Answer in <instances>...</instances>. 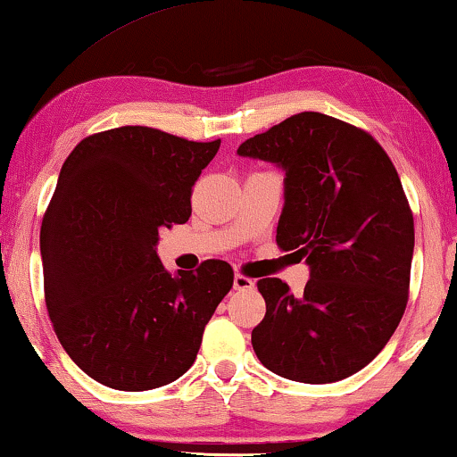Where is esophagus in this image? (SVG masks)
Here are the masks:
<instances>
[{
	"instance_id": "esophagus-1",
	"label": "esophagus",
	"mask_w": 457,
	"mask_h": 457,
	"mask_svg": "<svg viewBox=\"0 0 457 457\" xmlns=\"http://www.w3.org/2000/svg\"><path fill=\"white\" fill-rule=\"evenodd\" d=\"M233 287H235V291H249V289H253L255 283L252 278L243 277V274L237 272L235 278H233Z\"/></svg>"
}]
</instances>
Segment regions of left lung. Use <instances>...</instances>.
Returning a JSON list of instances; mask_svg holds the SVG:
<instances>
[{"mask_svg": "<svg viewBox=\"0 0 457 457\" xmlns=\"http://www.w3.org/2000/svg\"><path fill=\"white\" fill-rule=\"evenodd\" d=\"M237 154L283 168L277 243L310 266L299 297L280 278L258 280L266 316L252 330L255 355L297 383L352 377L408 303L414 216L395 166L366 130L320 112L287 118Z\"/></svg>", "mask_w": 457, "mask_h": 457, "instance_id": "1", "label": "left lung"}]
</instances>
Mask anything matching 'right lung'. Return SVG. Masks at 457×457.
<instances>
[{"label": "right lung", "instance_id": "obj_1", "mask_svg": "<svg viewBox=\"0 0 457 457\" xmlns=\"http://www.w3.org/2000/svg\"><path fill=\"white\" fill-rule=\"evenodd\" d=\"M218 147L120 127L87 137L62 166L41 224L46 303L62 347L97 383L158 389L195 361L233 268L208 260L170 274L155 245L160 228L189 220Z\"/></svg>", "mask_w": 457, "mask_h": 457}]
</instances>
